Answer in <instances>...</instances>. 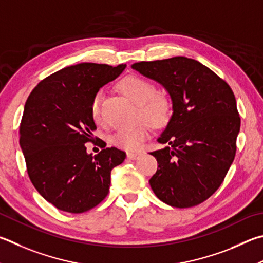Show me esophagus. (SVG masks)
Returning <instances> with one entry per match:
<instances>
[{"instance_id": "34e87169", "label": "esophagus", "mask_w": 263, "mask_h": 263, "mask_svg": "<svg viewBox=\"0 0 263 263\" xmlns=\"http://www.w3.org/2000/svg\"><path fill=\"white\" fill-rule=\"evenodd\" d=\"M142 155V153H127L128 160H138Z\"/></svg>"}]
</instances>
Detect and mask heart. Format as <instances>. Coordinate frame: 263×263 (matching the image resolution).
Masks as SVG:
<instances>
[{"mask_svg":"<svg viewBox=\"0 0 263 263\" xmlns=\"http://www.w3.org/2000/svg\"><path fill=\"white\" fill-rule=\"evenodd\" d=\"M119 89L138 106V116L152 126L162 127L170 119L171 103L168 97L156 92L154 83L140 76H128L119 83ZM102 95L95 93L90 100L89 112L93 121L100 124L102 122L101 112ZM149 138V127L147 124L118 130L111 136V142L117 147L126 151H138L141 144Z\"/></svg>","mask_w":263,"mask_h":263,"instance_id":"obj_1","label":"heart"}]
</instances>
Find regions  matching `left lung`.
I'll use <instances>...</instances> for the list:
<instances>
[{
    "instance_id": "1",
    "label": "left lung",
    "mask_w": 263,
    "mask_h": 263,
    "mask_svg": "<svg viewBox=\"0 0 263 263\" xmlns=\"http://www.w3.org/2000/svg\"><path fill=\"white\" fill-rule=\"evenodd\" d=\"M132 68L163 85L173 101V116L152 152L157 170L149 179L161 201L194 207L212 197L235 160L240 117L226 80L200 62L177 56L138 62Z\"/></svg>"
}]
</instances>
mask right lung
I'll use <instances>...</instances> for the list:
<instances>
[{
    "label": "right lung",
    "mask_w": 263,
    "mask_h": 263,
    "mask_svg": "<svg viewBox=\"0 0 263 263\" xmlns=\"http://www.w3.org/2000/svg\"><path fill=\"white\" fill-rule=\"evenodd\" d=\"M125 64L80 63L66 66L35 86L19 126L28 177L37 192L60 211L80 214L102 201L110 173L126 154L115 147L97 155L85 144L97 130L89 104L100 87L117 78Z\"/></svg>",
    "instance_id": "right-lung-1"
}]
</instances>
